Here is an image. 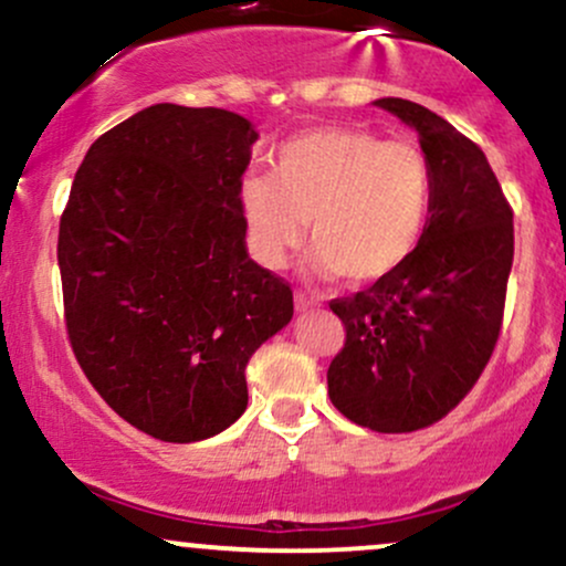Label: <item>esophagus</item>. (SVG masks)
<instances>
[{
  "mask_svg": "<svg viewBox=\"0 0 566 566\" xmlns=\"http://www.w3.org/2000/svg\"><path fill=\"white\" fill-rule=\"evenodd\" d=\"M314 303H316L314 297H311V295H305L303 290H297V292H295V308H297V311H305V308H311V305H314Z\"/></svg>",
  "mask_w": 566,
  "mask_h": 566,
  "instance_id": "esophagus-1",
  "label": "esophagus"
}]
</instances>
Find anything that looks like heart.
<instances>
[{"instance_id": "obj_1", "label": "heart", "mask_w": 566, "mask_h": 566, "mask_svg": "<svg viewBox=\"0 0 566 566\" xmlns=\"http://www.w3.org/2000/svg\"><path fill=\"white\" fill-rule=\"evenodd\" d=\"M239 205L252 255L282 269L303 242L314 271L350 284L394 274L423 239L433 205L431 159L412 140L367 129H308L284 143L274 172H250Z\"/></svg>"}]
</instances>
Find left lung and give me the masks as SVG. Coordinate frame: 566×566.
I'll list each match as a JSON object with an SVG mask.
<instances>
[{"instance_id":"obj_1","label":"left lung","mask_w":566,"mask_h":566,"mask_svg":"<svg viewBox=\"0 0 566 566\" xmlns=\"http://www.w3.org/2000/svg\"><path fill=\"white\" fill-rule=\"evenodd\" d=\"M380 108L418 129L433 205L418 250L369 290L329 308L346 343L329 361V399L356 426L409 433L439 423L484 373L503 327L513 210L484 151L401 97Z\"/></svg>"}]
</instances>
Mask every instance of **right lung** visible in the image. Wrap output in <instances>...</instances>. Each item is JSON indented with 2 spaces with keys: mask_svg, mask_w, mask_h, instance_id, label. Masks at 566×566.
<instances>
[{
  "mask_svg": "<svg viewBox=\"0 0 566 566\" xmlns=\"http://www.w3.org/2000/svg\"><path fill=\"white\" fill-rule=\"evenodd\" d=\"M255 140L233 112L157 103L103 133L71 186L57 231L71 350L154 439L229 428L247 409V361L292 319L290 284L244 247Z\"/></svg>",
  "mask_w": 566,
  "mask_h": 566,
  "instance_id": "1",
  "label": "right lung"
}]
</instances>
